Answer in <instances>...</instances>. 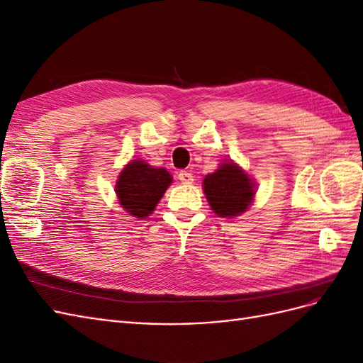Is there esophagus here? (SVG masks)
Returning a JSON list of instances; mask_svg holds the SVG:
<instances>
[{
  "mask_svg": "<svg viewBox=\"0 0 363 363\" xmlns=\"http://www.w3.org/2000/svg\"><path fill=\"white\" fill-rule=\"evenodd\" d=\"M179 180L184 184H191L194 182V174L191 171H180L179 172Z\"/></svg>",
  "mask_w": 363,
  "mask_h": 363,
  "instance_id": "34e87169",
  "label": "esophagus"
}]
</instances>
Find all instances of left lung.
Returning a JSON list of instances; mask_svg holds the SVG:
<instances>
[{"instance_id":"8db88e82","label":"left lung","mask_w":363,"mask_h":363,"mask_svg":"<svg viewBox=\"0 0 363 363\" xmlns=\"http://www.w3.org/2000/svg\"><path fill=\"white\" fill-rule=\"evenodd\" d=\"M206 200L219 218H236L255 203L257 184L233 160H225L203 179Z\"/></svg>"}]
</instances>
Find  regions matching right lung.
<instances>
[{
  "label": "right lung",
  "instance_id": "1",
  "mask_svg": "<svg viewBox=\"0 0 363 363\" xmlns=\"http://www.w3.org/2000/svg\"><path fill=\"white\" fill-rule=\"evenodd\" d=\"M172 183V175L164 168L151 167L145 160L135 159L121 169L115 184L119 206L128 215L144 219L155 212Z\"/></svg>",
  "mask_w": 363,
  "mask_h": 363
}]
</instances>
